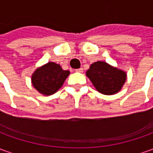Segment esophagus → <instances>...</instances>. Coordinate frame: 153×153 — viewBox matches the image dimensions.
<instances>
[{
    "instance_id": "1",
    "label": "esophagus",
    "mask_w": 153,
    "mask_h": 153,
    "mask_svg": "<svg viewBox=\"0 0 153 153\" xmlns=\"http://www.w3.org/2000/svg\"><path fill=\"white\" fill-rule=\"evenodd\" d=\"M76 72H83V68L81 67V68H79V69H76Z\"/></svg>"
}]
</instances>
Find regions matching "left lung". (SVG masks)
Listing matches in <instances>:
<instances>
[{
  "label": "left lung",
  "instance_id": "1",
  "mask_svg": "<svg viewBox=\"0 0 153 153\" xmlns=\"http://www.w3.org/2000/svg\"><path fill=\"white\" fill-rule=\"evenodd\" d=\"M86 75L95 88L104 95H114L122 90L127 81V73L105 62L92 63Z\"/></svg>",
  "mask_w": 153,
  "mask_h": 153
}]
</instances>
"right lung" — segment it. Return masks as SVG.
<instances>
[{"mask_svg": "<svg viewBox=\"0 0 153 153\" xmlns=\"http://www.w3.org/2000/svg\"><path fill=\"white\" fill-rule=\"evenodd\" d=\"M69 75V71H64L59 64L50 62L36 69L31 75V83L39 93L50 96L62 87Z\"/></svg>", "mask_w": 153, "mask_h": 153, "instance_id": "add662e5", "label": "right lung"}]
</instances>
